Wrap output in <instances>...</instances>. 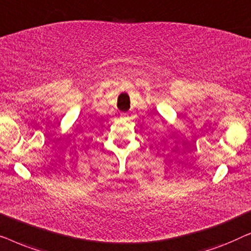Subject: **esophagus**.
<instances>
[{
  "instance_id": "esophagus-1",
  "label": "esophagus",
  "mask_w": 251,
  "mask_h": 251,
  "mask_svg": "<svg viewBox=\"0 0 251 251\" xmlns=\"http://www.w3.org/2000/svg\"><path fill=\"white\" fill-rule=\"evenodd\" d=\"M121 116L122 118H126V116H128V113H121Z\"/></svg>"
}]
</instances>
